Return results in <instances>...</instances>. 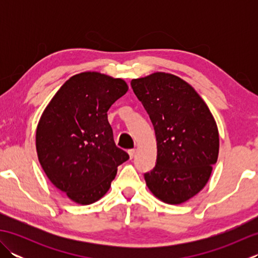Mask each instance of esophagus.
Returning <instances> with one entry per match:
<instances>
[{"label":"esophagus","mask_w":258,"mask_h":258,"mask_svg":"<svg viewBox=\"0 0 258 258\" xmlns=\"http://www.w3.org/2000/svg\"><path fill=\"white\" fill-rule=\"evenodd\" d=\"M134 154H135V150L132 149V150H128V155H130V158H133L134 157Z\"/></svg>","instance_id":"34e87169"}]
</instances>
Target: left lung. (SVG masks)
<instances>
[{
  "label": "left lung",
  "mask_w": 258,
  "mask_h": 258,
  "mask_svg": "<svg viewBox=\"0 0 258 258\" xmlns=\"http://www.w3.org/2000/svg\"><path fill=\"white\" fill-rule=\"evenodd\" d=\"M131 85L156 135V165L144 174L147 187L164 203L182 204L204 188L217 162L215 119L199 93L176 75L156 72Z\"/></svg>",
  "instance_id": "obj_1"
}]
</instances>
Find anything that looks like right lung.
Returning <instances> with one entry per match:
<instances>
[{
	"label": "right lung",
	"mask_w": 258,
	"mask_h": 258,
	"mask_svg": "<svg viewBox=\"0 0 258 258\" xmlns=\"http://www.w3.org/2000/svg\"><path fill=\"white\" fill-rule=\"evenodd\" d=\"M128 90L122 79L98 72L72 76L45 107L36 152L51 183L81 205L107 193L117 166L130 158L115 145L107 120L112 104Z\"/></svg>",
	"instance_id": "1"
}]
</instances>
